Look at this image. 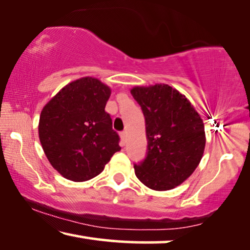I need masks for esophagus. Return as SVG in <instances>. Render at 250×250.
<instances>
[{
	"label": "esophagus",
	"instance_id": "34e87169",
	"mask_svg": "<svg viewBox=\"0 0 250 250\" xmlns=\"http://www.w3.org/2000/svg\"><path fill=\"white\" fill-rule=\"evenodd\" d=\"M121 137L123 138V141H126V137H127V132L126 130H123L121 133Z\"/></svg>",
	"mask_w": 250,
	"mask_h": 250
}]
</instances>
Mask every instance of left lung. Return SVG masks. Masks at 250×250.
Here are the masks:
<instances>
[{
  "mask_svg": "<svg viewBox=\"0 0 250 250\" xmlns=\"http://www.w3.org/2000/svg\"><path fill=\"white\" fill-rule=\"evenodd\" d=\"M130 94L145 117L147 153L134 165L135 174L147 188L167 191L193 173L206 146L200 115L174 88L165 83L134 87Z\"/></svg>",
  "mask_w": 250,
  "mask_h": 250,
  "instance_id": "left-lung-1",
  "label": "left lung"
}]
</instances>
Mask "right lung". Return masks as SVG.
Instances as JSON below:
<instances>
[{
	"mask_svg": "<svg viewBox=\"0 0 250 250\" xmlns=\"http://www.w3.org/2000/svg\"><path fill=\"white\" fill-rule=\"evenodd\" d=\"M110 88L93 77L64 86L43 107L39 138L50 164L75 182L97 176L121 149L120 136L105 112Z\"/></svg>",
	"mask_w": 250,
	"mask_h": 250,
	"instance_id": "obj_1",
	"label": "right lung"
}]
</instances>
